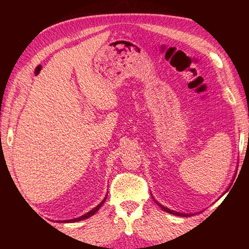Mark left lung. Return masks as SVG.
Listing matches in <instances>:
<instances>
[{
    "instance_id": "8db88e82",
    "label": "left lung",
    "mask_w": 249,
    "mask_h": 249,
    "mask_svg": "<svg viewBox=\"0 0 249 249\" xmlns=\"http://www.w3.org/2000/svg\"><path fill=\"white\" fill-rule=\"evenodd\" d=\"M227 191V190H226ZM225 191V192H226ZM156 203H157L160 208H161L163 211H166V212H168V213H170V214H174V215H178V216H189V214H185V213H180V212H176V211H172V210H170V209H168V208H166V206H163V205H161L160 203H158L157 201H156Z\"/></svg>"
}]
</instances>
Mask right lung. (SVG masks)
I'll return each mask as SVG.
<instances>
[{
	"label": "right lung",
	"mask_w": 249,
	"mask_h": 249,
	"mask_svg": "<svg viewBox=\"0 0 249 249\" xmlns=\"http://www.w3.org/2000/svg\"><path fill=\"white\" fill-rule=\"evenodd\" d=\"M105 200H107V196H105V197H104V199H103V201H102V202H101V203H100L99 205H96L94 209H92V210L90 211V212H88L87 214H84V215H82V216H80V217H77V218H73V220H67V221H64V222H65V223H71V222H79V221L86 220V218H88V217H90V216H92V215H93V214H95V212H96V211H98V210H99V209L101 208V206H102V205H103V203H104V202H105Z\"/></svg>",
	"instance_id": "1"
}]
</instances>
